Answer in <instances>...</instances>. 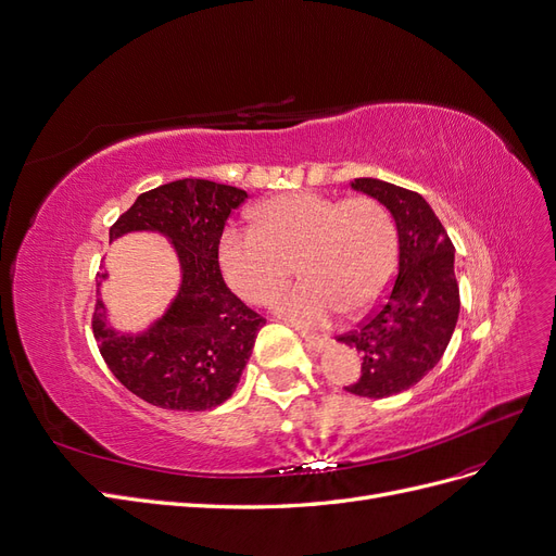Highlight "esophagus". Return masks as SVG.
Here are the masks:
<instances>
[{"label": "esophagus", "mask_w": 556, "mask_h": 556, "mask_svg": "<svg viewBox=\"0 0 556 556\" xmlns=\"http://www.w3.org/2000/svg\"><path fill=\"white\" fill-rule=\"evenodd\" d=\"M300 337L304 339L309 351H323V348H327V343H330V339L327 337H318V334H309V332H300Z\"/></svg>", "instance_id": "1"}]
</instances>
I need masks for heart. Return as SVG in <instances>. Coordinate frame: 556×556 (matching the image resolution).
<instances>
[{"mask_svg": "<svg viewBox=\"0 0 556 556\" xmlns=\"http://www.w3.org/2000/svg\"><path fill=\"white\" fill-rule=\"evenodd\" d=\"M396 226L371 197L289 192L267 199L256 226L231 224L219 240L222 273L247 302H261L295 270L302 281L273 295V312L323 327L343 309L376 304L396 270Z\"/></svg>", "mask_w": 556, "mask_h": 556, "instance_id": "heart-1", "label": "heart"}]
</instances>
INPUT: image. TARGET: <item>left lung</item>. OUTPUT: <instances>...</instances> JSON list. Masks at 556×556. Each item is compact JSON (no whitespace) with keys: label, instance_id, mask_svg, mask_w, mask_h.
<instances>
[{"label":"left lung","instance_id":"1","mask_svg":"<svg viewBox=\"0 0 556 556\" xmlns=\"http://www.w3.org/2000/svg\"><path fill=\"white\" fill-rule=\"evenodd\" d=\"M351 185L378 199L399 231L392 289L357 330L337 339L362 355V376L345 392L384 399L417 384L446 351L460 314L456 250L421 194L378 178H355Z\"/></svg>","mask_w":556,"mask_h":556}]
</instances>
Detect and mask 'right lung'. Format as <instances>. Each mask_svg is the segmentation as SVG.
I'll use <instances>...</instances> for the list:
<instances>
[{"mask_svg": "<svg viewBox=\"0 0 556 556\" xmlns=\"http://www.w3.org/2000/svg\"><path fill=\"white\" fill-rule=\"evenodd\" d=\"M247 192L201 178L160 185L137 197L110 229V240L132 231L167 238L180 263V289L169 309L139 334H123L96 302L93 337L116 380L164 409L201 413L229 399L252 355L265 318L224 283L219 238ZM108 279V273H100ZM100 286V283H98Z\"/></svg>", "mask_w": 556, "mask_h": 556, "instance_id": "right-lung-1", "label": "right lung"}]
</instances>
